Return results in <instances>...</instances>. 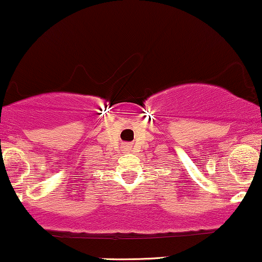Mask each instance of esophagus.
<instances>
[{"mask_svg":"<svg viewBox=\"0 0 262 262\" xmlns=\"http://www.w3.org/2000/svg\"><path fill=\"white\" fill-rule=\"evenodd\" d=\"M125 149H126V150H128V149H130V146H129V145H126V146H125Z\"/></svg>","mask_w":262,"mask_h":262,"instance_id":"obj_1","label":"esophagus"}]
</instances>
